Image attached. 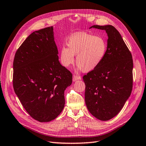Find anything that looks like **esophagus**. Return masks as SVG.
I'll return each instance as SVG.
<instances>
[{
  "mask_svg": "<svg viewBox=\"0 0 146 146\" xmlns=\"http://www.w3.org/2000/svg\"><path fill=\"white\" fill-rule=\"evenodd\" d=\"M81 79V77L76 75V74H73V82H75L76 81L78 80H80Z\"/></svg>",
  "mask_w": 146,
  "mask_h": 146,
  "instance_id": "obj_1",
  "label": "esophagus"
}]
</instances>
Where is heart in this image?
I'll return each instance as SVG.
<instances>
[{
	"label": "heart",
	"mask_w": 146,
	"mask_h": 146,
	"mask_svg": "<svg viewBox=\"0 0 146 146\" xmlns=\"http://www.w3.org/2000/svg\"><path fill=\"white\" fill-rule=\"evenodd\" d=\"M68 48L62 47L60 58L63 66L69 67L74 62L78 69L89 72L96 69L102 62L107 51V42L101 36L79 32L70 36L67 42Z\"/></svg>",
	"instance_id": "obj_1"
}]
</instances>
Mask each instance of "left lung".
<instances>
[{
    "label": "left lung",
    "mask_w": 146,
    "mask_h": 146,
    "mask_svg": "<svg viewBox=\"0 0 146 146\" xmlns=\"http://www.w3.org/2000/svg\"><path fill=\"white\" fill-rule=\"evenodd\" d=\"M92 28L106 31L107 51L100 65L83 76L85 102L94 117L107 121L120 111L131 93L133 58L114 27L93 25Z\"/></svg>",
    "instance_id": "left-lung-1"
}]
</instances>
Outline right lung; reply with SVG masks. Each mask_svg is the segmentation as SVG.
I'll return each mask as SVG.
<instances>
[{
    "label": "right lung",
    "mask_w": 146,
    "mask_h": 146,
    "mask_svg": "<svg viewBox=\"0 0 146 146\" xmlns=\"http://www.w3.org/2000/svg\"><path fill=\"white\" fill-rule=\"evenodd\" d=\"M53 27L29 35L15 55L13 86L29 115L40 122L57 118L65 106L64 92L72 74L58 60Z\"/></svg>",
    "instance_id": "1"
}]
</instances>
